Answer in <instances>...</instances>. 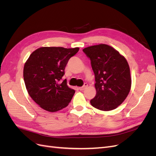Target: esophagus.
Listing matches in <instances>:
<instances>
[{
	"label": "esophagus",
	"instance_id": "esophagus-1",
	"mask_svg": "<svg viewBox=\"0 0 156 156\" xmlns=\"http://www.w3.org/2000/svg\"><path fill=\"white\" fill-rule=\"evenodd\" d=\"M87 87H88V84H87V83H84V85H83V87H79L78 88H79V90H83L85 89Z\"/></svg>",
	"mask_w": 156,
	"mask_h": 156
}]
</instances>
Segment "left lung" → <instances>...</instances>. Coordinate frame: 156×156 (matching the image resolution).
Wrapping results in <instances>:
<instances>
[{
    "label": "left lung",
    "mask_w": 156,
    "mask_h": 156,
    "mask_svg": "<svg viewBox=\"0 0 156 156\" xmlns=\"http://www.w3.org/2000/svg\"><path fill=\"white\" fill-rule=\"evenodd\" d=\"M83 51L90 60L95 75L96 95L90 100L98 109L108 111L121 105L130 91L128 63L119 51L106 44L92 45Z\"/></svg>",
    "instance_id": "8db88e82"
}]
</instances>
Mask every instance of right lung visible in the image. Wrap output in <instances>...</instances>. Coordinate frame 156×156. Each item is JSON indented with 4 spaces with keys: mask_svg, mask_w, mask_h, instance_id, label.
Here are the masks:
<instances>
[{
    "mask_svg": "<svg viewBox=\"0 0 156 156\" xmlns=\"http://www.w3.org/2000/svg\"><path fill=\"white\" fill-rule=\"evenodd\" d=\"M79 48L43 47L34 51L25 64L23 77L29 96L43 109L56 112L67 107L75 94L62 81L68 60Z\"/></svg>",
    "mask_w": 156,
    "mask_h": 156,
    "instance_id": "obj_1",
    "label": "right lung"
}]
</instances>
